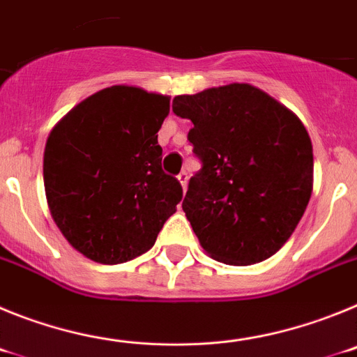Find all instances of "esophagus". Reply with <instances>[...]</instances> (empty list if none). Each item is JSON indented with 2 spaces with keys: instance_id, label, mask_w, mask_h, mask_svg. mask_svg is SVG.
Segmentation results:
<instances>
[{
  "instance_id": "34e87169",
  "label": "esophagus",
  "mask_w": 357,
  "mask_h": 357,
  "mask_svg": "<svg viewBox=\"0 0 357 357\" xmlns=\"http://www.w3.org/2000/svg\"><path fill=\"white\" fill-rule=\"evenodd\" d=\"M176 178H178V182H181L182 189H184V191H185V188H188V173H185V172L178 173V175H176Z\"/></svg>"
}]
</instances>
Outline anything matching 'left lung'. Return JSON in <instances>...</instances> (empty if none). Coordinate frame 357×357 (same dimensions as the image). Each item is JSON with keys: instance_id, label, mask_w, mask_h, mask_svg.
<instances>
[{"instance_id": "obj_1", "label": "left lung", "mask_w": 357, "mask_h": 357, "mask_svg": "<svg viewBox=\"0 0 357 357\" xmlns=\"http://www.w3.org/2000/svg\"><path fill=\"white\" fill-rule=\"evenodd\" d=\"M191 119L202 159L182 209L202 248L247 266L272 257L301 222L313 191V144L295 112L250 84L173 98Z\"/></svg>"}]
</instances>
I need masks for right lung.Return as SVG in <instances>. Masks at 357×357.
I'll return each instance as SVG.
<instances>
[{"label":"right lung","mask_w":357,"mask_h":357,"mask_svg":"<svg viewBox=\"0 0 357 357\" xmlns=\"http://www.w3.org/2000/svg\"><path fill=\"white\" fill-rule=\"evenodd\" d=\"M169 96L112 85L85 98L50 132L44 191L68 243L87 259L127 263L150 250L182 200L162 172L157 132Z\"/></svg>","instance_id":"right-lung-1"}]
</instances>
